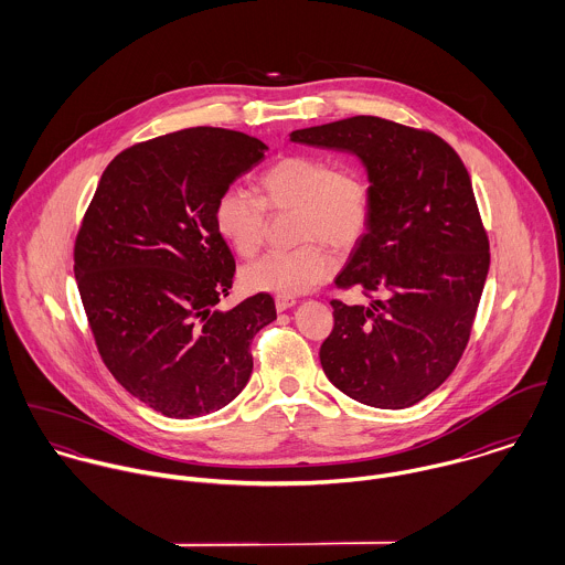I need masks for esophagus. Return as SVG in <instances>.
<instances>
[{"label": "esophagus", "mask_w": 565, "mask_h": 565, "mask_svg": "<svg viewBox=\"0 0 565 565\" xmlns=\"http://www.w3.org/2000/svg\"><path fill=\"white\" fill-rule=\"evenodd\" d=\"M274 302H276V311H278V313H282V311L296 307V298H289V296H278Z\"/></svg>", "instance_id": "obj_1"}]
</instances>
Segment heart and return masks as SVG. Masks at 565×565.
Listing matches in <instances>:
<instances>
[{
    "label": "heart",
    "instance_id": "obj_1",
    "mask_svg": "<svg viewBox=\"0 0 565 565\" xmlns=\"http://www.w3.org/2000/svg\"><path fill=\"white\" fill-rule=\"evenodd\" d=\"M258 198L226 189L213 211L215 228L239 256H252L265 237L267 213L296 211L294 239L302 245L267 252L245 265L249 291L300 296L316 289L337 267L330 249H352L372 224L374 191L356 167H334L318 154H287L271 162L256 182Z\"/></svg>",
    "mask_w": 565,
    "mask_h": 565
}]
</instances>
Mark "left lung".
<instances>
[{"mask_svg":"<svg viewBox=\"0 0 565 565\" xmlns=\"http://www.w3.org/2000/svg\"><path fill=\"white\" fill-rule=\"evenodd\" d=\"M289 141L356 157L374 191L370 231L334 278L370 305L330 302L323 374L367 406L424 401L457 367L489 271L468 169L437 135L370 115L294 130Z\"/></svg>","mask_w":565,"mask_h":565,"instance_id":"left-lung-1","label":"left lung"}]
</instances>
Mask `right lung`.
I'll return each instance as SVG.
<instances>
[{
  "instance_id": "add662e5",
  "label": "right lung",
  "mask_w": 565,
  "mask_h": 565,
  "mask_svg": "<svg viewBox=\"0 0 565 565\" xmlns=\"http://www.w3.org/2000/svg\"><path fill=\"white\" fill-rule=\"evenodd\" d=\"M265 150L206 126L137 143L106 167L82 220L74 274L97 350L130 396L167 417L233 403L252 374L254 334L276 320L269 294L217 309L235 258L215 202Z\"/></svg>"
}]
</instances>
